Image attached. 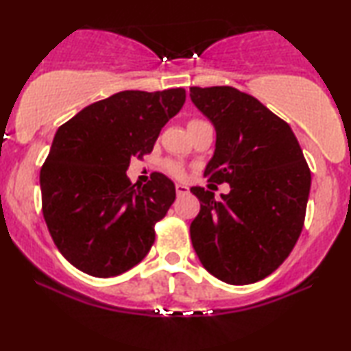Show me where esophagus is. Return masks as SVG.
Wrapping results in <instances>:
<instances>
[{
    "label": "esophagus",
    "mask_w": 351,
    "mask_h": 351,
    "mask_svg": "<svg viewBox=\"0 0 351 351\" xmlns=\"http://www.w3.org/2000/svg\"><path fill=\"white\" fill-rule=\"evenodd\" d=\"M176 191H177V195H179V196L186 195V193H189V186L184 185V184H176Z\"/></svg>",
    "instance_id": "34e87169"
}]
</instances>
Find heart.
Segmentation results:
<instances>
[{"instance_id":"obj_1","label":"heart","mask_w":351,"mask_h":351,"mask_svg":"<svg viewBox=\"0 0 351 351\" xmlns=\"http://www.w3.org/2000/svg\"><path fill=\"white\" fill-rule=\"evenodd\" d=\"M198 121H199V119H193V121H190L189 124L198 123ZM165 169H166V172H169V174L174 176V177H184L185 172H186L185 167L179 165V162H176V161H167L165 165Z\"/></svg>"}]
</instances>
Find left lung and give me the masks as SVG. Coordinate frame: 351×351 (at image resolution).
Here are the masks:
<instances>
[{"mask_svg":"<svg viewBox=\"0 0 351 351\" xmlns=\"http://www.w3.org/2000/svg\"><path fill=\"white\" fill-rule=\"evenodd\" d=\"M217 141L204 177L230 184L215 199L193 186L201 209L190 237L201 263L228 285H251L286 261L305 222L311 172L289 124L256 97L232 88H190Z\"/></svg>","mask_w":351,"mask_h":351,"instance_id":"1","label":"left lung"}]
</instances>
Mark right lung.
Returning <instances> with one entry per match:
<instances>
[{"mask_svg":"<svg viewBox=\"0 0 351 351\" xmlns=\"http://www.w3.org/2000/svg\"><path fill=\"white\" fill-rule=\"evenodd\" d=\"M184 102L182 88L123 90L57 129L40 172L43 215L57 249L78 270L117 276L150 251L176 186L160 172L145 185L132 184L126 171L132 158L152 153Z\"/></svg>","mask_w":351,"mask_h":351,"instance_id":"obj_1","label":"right lung"}]
</instances>
